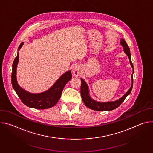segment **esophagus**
<instances>
[{"label":"esophagus","instance_id":"1","mask_svg":"<svg viewBox=\"0 0 153 153\" xmlns=\"http://www.w3.org/2000/svg\"><path fill=\"white\" fill-rule=\"evenodd\" d=\"M73 73L74 76H78L81 73L80 68L79 66H76V67H74V69H73Z\"/></svg>","mask_w":153,"mask_h":153}]
</instances>
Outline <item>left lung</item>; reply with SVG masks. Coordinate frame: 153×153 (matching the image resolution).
Returning a JSON list of instances; mask_svg holds the SVG:
<instances>
[{"mask_svg":"<svg viewBox=\"0 0 153 153\" xmlns=\"http://www.w3.org/2000/svg\"><path fill=\"white\" fill-rule=\"evenodd\" d=\"M120 44L123 47L124 52L126 53V54L128 56L130 64L131 65V67L133 69V65L131 62V54H130V50L128 45H127L126 42L125 40L123 39H121ZM134 71V70H133ZM132 78V85L131 88L129 89V90L126 93L125 95L123 96L122 97L119 99V100L114 101V102H97L94 100H93L89 96V91H88V87L86 83L81 78V88H80V94L82 99V100L84 103V104L91 110H95V111H111L114 110L116 108H117L119 106L121 105V103L124 101L125 98L127 97L128 95H129L132 90L133 85V74L131 76Z\"/></svg>","mask_w":153,"mask_h":153,"instance_id":"8db88e82","label":"left lung"}]
</instances>
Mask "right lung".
Returning a JSON list of instances; mask_svg holds the SVG:
<instances>
[{
    "instance_id": "obj_1",
    "label": "right lung",
    "mask_w": 153,
    "mask_h": 153,
    "mask_svg": "<svg viewBox=\"0 0 153 153\" xmlns=\"http://www.w3.org/2000/svg\"><path fill=\"white\" fill-rule=\"evenodd\" d=\"M23 44L24 42L20 43L18 50L20 49ZM18 61L19 53H17L12 65L11 83L13 89L15 90L22 102L28 107L39 109V110H44V109L54 106L59 101L64 86L72 77L71 71L69 70L61 76L56 82L47 91L39 94H33L20 88L17 82L16 68Z\"/></svg>"
}]
</instances>
